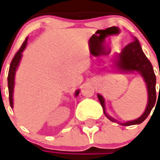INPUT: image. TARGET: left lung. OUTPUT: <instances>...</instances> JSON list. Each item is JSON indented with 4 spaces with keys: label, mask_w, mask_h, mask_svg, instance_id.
Instances as JSON below:
<instances>
[{
    "label": "left lung",
    "mask_w": 160,
    "mask_h": 160,
    "mask_svg": "<svg viewBox=\"0 0 160 160\" xmlns=\"http://www.w3.org/2000/svg\"><path fill=\"white\" fill-rule=\"evenodd\" d=\"M112 61H113L112 69L113 71L121 73V74L137 73L142 77L143 81L145 82L147 87L148 102H147V106L144 112L139 118L133 119V120L121 122L111 117L107 113L105 99L101 94L98 93V98L102 107L104 114L112 122H116L120 125L128 126V125H139L147 119V117L148 116V114L152 109V108L154 107L156 102V76L154 74L152 64L142 52V49L141 47L137 38L134 36H132V42L124 47L120 52L115 53L113 55Z\"/></svg>",
    "instance_id": "8db88e82"
}]
</instances>
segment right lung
<instances>
[{"label":"right lung","instance_id":"obj_1","mask_svg":"<svg viewBox=\"0 0 160 160\" xmlns=\"http://www.w3.org/2000/svg\"><path fill=\"white\" fill-rule=\"evenodd\" d=\"M29 37H26L25 41H23L22 46L20 47L15 56L12 60L10 64V68H9V72H8V92H9V102H10V106L12 108H13V92H14V86H15V74H16V71H17L19 63L21 62V59L23 57V52L26 48L27 46V41H28ZM80 93V89H78L74 92V97L77 98Z\"/></svg>","mask_w":160,"mask_h":160}]
</instances>
